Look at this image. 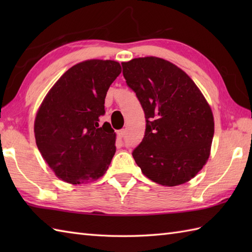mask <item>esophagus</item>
Masks as SVG:
<instances>
[{"label":"esophagus","mask_w":252,"mask_h":252,"mask_svg":"<svg viewBox=\"0 0 252 252\" xmlns=\"http://www.w3.org/2000/svg\"><path fill=\"white\" fill-rule=\"evenodd\" d=\"M126 130L125 129H122V130H119L117 132V136H118V138H123L125 137V135H126Z\"/></svg>","instance_id":"1"}]
</instances>
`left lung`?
I'll use <instances>...</instances> for the list:
<instances>
[{
    "instance_id": "left-lung-1",
    "label": "left lung",
    "mask_w": 252,
    "mask_h": 252,
    "mask_svg": "<svg viewBox=\"0 0 252 252\" xmlns=\"http://www.w3.org/2000/svg\"><path fill=\"white\" fill-rule=\"evenodd\" d=\"M123 77L145 114V135L132 153L144 175L164 186L184 184L210 156L215 121L187 74L158 57L122 63Z\"/></svg>"
}]
</instances>
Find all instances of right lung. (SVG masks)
Segmentation results:
<instances>
[{
  "mask_svg": "<svg viewBox=\"0 0 252 252\" xmlns=\"http://www.w3.org/2000/svg\"><path fill=\"white\" fill-rule=\"evenodd\" d=\"M121 72L115 61L79 63L63 74L42 101L34 121L36 146L63 181L88 183L105 174L116 153V133L105 115V97Z\"/></svg>",
  "mask_w": 252,
  "mask_h": 252,
  "instance_id": "1",
  "label": "right lung"
}]
</instances>
